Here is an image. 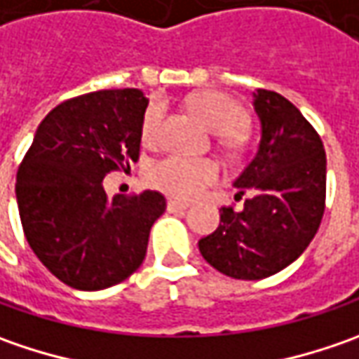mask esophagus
<instances>
[{"label":"esophagus","instance_id":"34e87169","mask_svg":"<svg viewBox=\"0 0 359 359\" xmlns=\"http://www.w3.org/2000/svg\"><path fill=\"white\" fill-rule=\"evenodd\" d=\"M189 208L187 201H180V200H168V212H184Z\"/></svg>","mask_w":359,"mask_h":359}]
</instances>
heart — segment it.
I'll list each match as a JSON object with an SVG mask.
<instances>
[{
	"label": "heart",
	"mask_w": 359,
	"mask_h": 359,
	"mask_svg": "<svg viewBox=\"0 0 359 359\" xmlns=\"http://www.w3.org/2000/svg\"><path fill=\"white\" fill-rule=\"evenodd\" d=\"M191 107L205 121V126L214 133H219L222 140L228 144H233L240 137V131L245 128V114L241 105L226 93L208 91L196 95L191 97ZM163 118H165V104L161 100H154L147 105L142 119L144 144L158 142ZM217 177H219V168L215 161L184 158V156H165L158 159L147 172V180L151 186L184 200L200 196Z\"/></svg>",
	"instance_id": "heart-1"
}]
</instances>
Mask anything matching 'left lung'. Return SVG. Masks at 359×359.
Wrapping results in <instances>:
<instances>
[{
	"label": "left lung",
	"mask_w": 359,
	"mask_h": 359,
	"mask_svg": "<svg viewBox=\"0 0 359 359\" xmlns=\"http://www.w3.org/2000/svg\"><path fill=\"white\" fill-rule=\"evenodd\" d=\"M262 137L238 175L241 210L222 208L219 226L200 240L203 259L236 280H262L296 262L325 210V151L318 131L292 102L255 90Z\"/></svg>",
	"instance_id": "obj_1"
}]
</instances>
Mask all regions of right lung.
<instances>
[{"instance_id": "1", "label": "right lung", "mask_w": 359, "mask_h": 359, "mask_svg": "<svg viewBox=\"0 0 359 359\" xmlns=\"http://www.w3.org/2000/svg\"><path fill=\"white\" fill-rule=\"evenodd\" d=\"M147 100L140 90H104L53 107L35 131L15 180L25 240L69 287L95 292L142 266L165 198H107L104 177L140 158Z\"/></svg>"}]
</instances>
